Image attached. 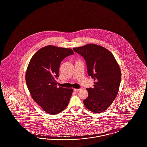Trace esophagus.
Listing matches in <instances>:
<instances>
[{
	"mask_svg": "<svg viewBox=\"0 0 147 147\" xmlns=\"http://www.w3.org/2000/svg\"><path fill=\"white\" fill-rule=\"evenodd\" d=\"M79 90L80 89H74V91H75V92H78Z\"/></svg>",
	"mask_w": 147,
	"mask_h": 147,
	"instance_id": "34e87169",
	"label": "esophagus"
}]
</instances>
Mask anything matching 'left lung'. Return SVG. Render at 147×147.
Here are the masks:
<instances>
[{
  "label": "left lung",
  "instance_id": "left-lung-1",
  "mask_svg": "<svg viewBox=\"0 0 147 147\" xmlns=\"http://www.w3.org/2000/svg\"><path fill=\"white\" fill-rule=\"evenodd\" d=\"M73 50L84 57L88 75L94 80V88L86 89L89 94L84 105L91 112H104L119 92L121 80L119 64L112 53L100 45L89 43Z\"/></svg>",
  "mask_w": 147,
  "mask_h": 147
}]
</instances>
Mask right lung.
Here are the masks:
<instances>
[{
    "mask_svg": "<svg viewBox=\"0 0 147 147\" xmlns=\"http://www.w3.org/2000/svg\"><path fill=\"white\" fill-rule=\"evenodd\" d=\"M74 52L71 49L49 45L37 51L28 63L26 83L32 99L45 112L56 115L68 105L73 89L57 87L56 79L64 58Z\"/></svg>",
    "mask_w": 147,
    "mask_h": 147,
    "instance_id": "1",
    "label": "right lung"
}]
</instances>
